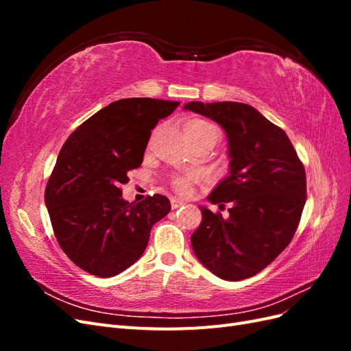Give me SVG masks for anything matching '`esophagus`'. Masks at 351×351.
Returning a JSON list of instances; mask_svg holds the SVG:
<instances>
[{"label":"esophagus","instance_id":"esophagus-1","mask_svg":"<svg viewBox=\"0 0 351 351\" xmlns=\"http://www.w3.org/2000/svg\"><path fill=\"white\" fill-rule=\"evenodd\" d=\"M184 204H186V202L182 200V199L171 197V208H173V209H177V208H180V206H183Z\"/></svg>","mask_w":351,"mask_h":351}]
</instances>
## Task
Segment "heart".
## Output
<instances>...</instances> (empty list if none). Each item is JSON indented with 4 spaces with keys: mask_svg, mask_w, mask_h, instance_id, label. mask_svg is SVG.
Returning <instances> with one entry per match:
<instances>
[{
    "mask_svg": "<svg viewBox=\"0 0 351 351\" xmlns=\"http://www.w3.org/2000/svg\"><path fill=\"white\" fill-rule=\"evenodd\" d=\"M184 134L190 141H200V139H210V137H217V129L210 123L205 120H190L184 125ZM190 182H192V177L184 176V177H177L174 180V189L178 193H187L190 189Z\"/></svg>",
    "mask_w": 351,
    "mask_h": 351,
    "instance_id": "heart-1",
    "label": "heart"
}]
</instances>
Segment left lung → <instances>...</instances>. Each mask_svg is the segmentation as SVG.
<instances>
[{"mask_svg":"<svg viewBox=\"0 0 351 351\" xmlns=\"http://www.w3.org/2000/svg\"><path fill=\"white\" fill-rule=\"evenodd\" d=\"M184 110L218 123L228 141V174L208 196L222 218L199 206L196 258L217 277L240 281L261 272L289 246L306 204V173L282 129L252 105L189 102Z\"/></svg>","mask_w":351,"mask_h":351,"instance_id":"left-lung-1","label":"left lung"}]
</instances>
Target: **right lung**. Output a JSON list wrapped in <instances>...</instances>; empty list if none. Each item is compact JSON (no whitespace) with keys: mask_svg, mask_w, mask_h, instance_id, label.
Listing matches in <instances>:
<instances>
[{"mask_svg":"<svg viewBox=\"0 0 351 351\" xmlns=\"http://www.w3.org/2000/svg\"><path fill=\"white\" fill-rule=\"evenodd\" d=\"M180 102L127 98L111 102L74 130L61 147L45 189L60 247L79 268L101 278L139 259L155 222L171 204L162 195L134 204L121 184L141 167L151 130Z\"/></svg>","mask_w":351,"mask_h":351,"instance_id":"obj_1","label":"right lung"}]
</instances>
